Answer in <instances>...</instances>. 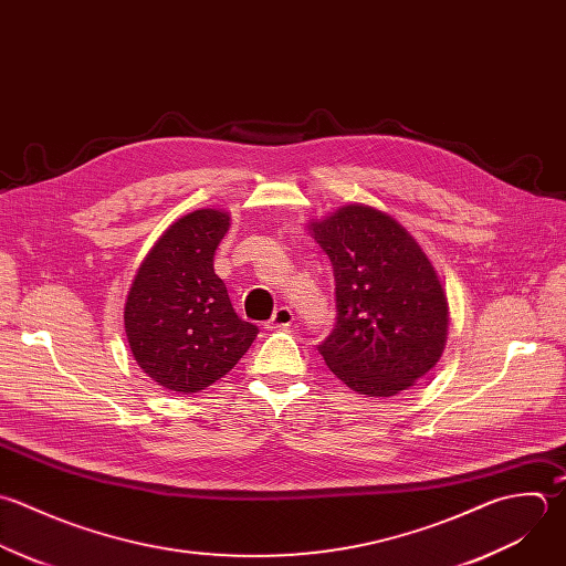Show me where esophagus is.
I'll use <instances>...</instances> for the list:
<instances>
[{
    "mask_svg": "<svg viewBox=\"0 0 566 566\" xmlns=\"http://www.w3.org/2000/svg\"><path fill=\"white\" fill-rule=\"evenodd\" d=\"M293 311L291 308H286V306H280L275 313H273V317L266 322V328L269 331H284V328H289L291 324H293Z\"/></svg>",
    "mask_w": 566,
    "mask_h": 566,
    "instance_id": "obj_1",
    "label": "esophagus"
}]
</instances>
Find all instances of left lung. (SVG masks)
<instances>
[{"instance_id":"1","label":"left lung","mask_w":566,"mask_h":566,"mask_svg":"<svg viewBox=\"0 0 566 566\" xmlns=\"http://www.w3.org/2000/svg\"><path fill=\"white\" fill-rule=\"evenodd\" d=\"M335 273L337 322L317 346L355 392L395 397L441 359L448 297L419 242L392 216L353 202L308 222Z\"/></svg>"}]
</instances>
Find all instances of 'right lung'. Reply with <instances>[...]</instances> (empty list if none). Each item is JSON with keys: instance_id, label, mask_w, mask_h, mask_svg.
<instances>
[{"instance_id": "add662e5", "label": "right lung", "mask_w": 566, "mask_h": 566, "mask_svg": "<svg viewBox=\"0 0 566 566\" xmlns=\"http://www.w3.org/2000/svg\"><path fill=\"white\" fill-rule=\"evenodd\" d=\"M222 209H196L165 229L140 262L123 319L140 370L171 392L191 395L224 377L258 337L242 322L213 253L229 231Z\"/></svg>"}]
</instances>
